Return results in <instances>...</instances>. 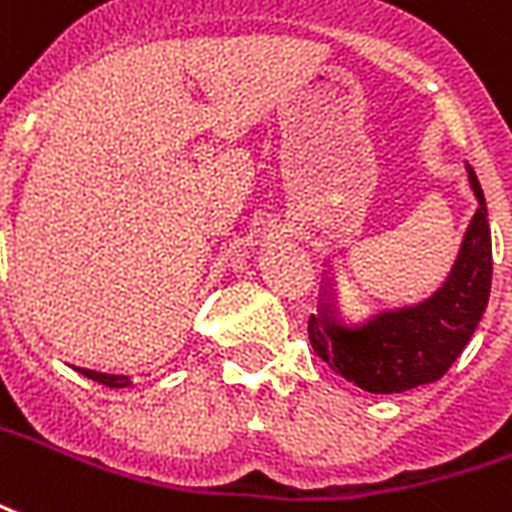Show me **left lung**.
<instances>
[{
    "instance_id": "obj_1",
    "label": "left lung",
    "mask_w": 512,
    "mask_h": 512,
    "mask_svg": "<svg viewBox=\"0 0 512 512\" xmlns=\"http://www.w3.org/2000/svg\"><path fill=\"white\" fill-rule=\"evenodd\" d=\"M469 187L478 211L469 222L448 279L418 304L374 312L347 323L331 282L309 317V342L333 372L369 393H404L437 382L467 347L491 293V227L483 189L472 165Z\"/></svg>"
}]
</instances>
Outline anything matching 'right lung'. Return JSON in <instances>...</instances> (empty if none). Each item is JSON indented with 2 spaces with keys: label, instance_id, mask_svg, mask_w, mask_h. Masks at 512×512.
<instances>
[{
  "label": "right lung",
  "instance_id": "right-lung-1",
  "mask_svg": "<svg viewBox=\"0 0 512 512\" xmlns=\"http://www.w3.org/2000/svg\"><path fill=\"white\" fill-rule=\"evenodd\" d=\"M83 377H89V380L100 382V385H108V388H127L132 385L130 377H124V374H102V372H92V369H78Z\"/></svg>",
  "mask_w": 512,
  "mask_h": 512
}]
</instances>
